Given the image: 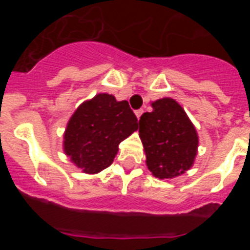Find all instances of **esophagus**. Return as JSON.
Returning <instances> with one entry per match:
<instances>
[{"instance_id":"1","label":"esophagus","mask_w":250,"mask_h":250,"mask_svg":"<svg viewBox=\"0 0 250 250\" xmlns=\"http://www.w3.org/2000/svg\"><path fill=\"white\" fill-rule=\"evenodd\" d=\"M143 112H144V110H143V109H140V110H136V111H135L136 118H138V119H140V116H141V115H143Z\"/></svg>"}]
</instances>
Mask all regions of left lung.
Instances as JSON below:
<instances>
[{
  "label": "left lung",
  "mask_w": 250,
  "mask_h": 250,
  "mask_svg": "<svg viewBox=\"0 0 250 250\" xmlns=\"http://www.w3.org/2000/svg\"><path fill=\"white\" fill-rule=\"evenodd\" d=\"M152 111L139 120L146 167L155 178L173 179L194 165L199 136L180 104L171 98L151 103Z\"/></svg>",
  "instance_id": "8db88e82"
}]
</instances>
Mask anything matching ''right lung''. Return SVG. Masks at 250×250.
<instances>
[{
  "mask_svg": "<svg viewBox=\"0 0 250 250\" xmlns=\"http://www.w3.org/2000/svg\"><path fill=\"white\" fill-rule=\"evenodd\" d=\"M136 130L138 119L129 103L100 92L83 101L70 118L63 152L83 173L98 174L112 164L119 144Z\"/></svg>",
  "mask_w": 250,
  "mask_h": 250,
  "instance_id": "right-lung-1",
  "label": "right lung"
}]
</instances>
